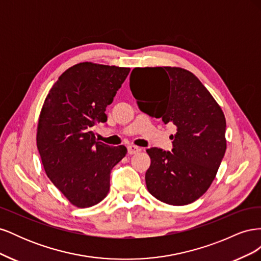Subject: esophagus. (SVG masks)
Here are the masks:
<instances>
[{"mask_svg": "<svg viewBox=\"0 0 261 261\" xmlns=\"http://www.w3.org/2000/svg\"><path fill=\"white\" fill-rule=\"evenodd\" d=\"M127 150H128V154H136L141 151V149L136 146H128Z\"/></svg>", "mask_w": 261, "mask_h": 261, "instance_id": "34e87169", "label": "esophagus"}]
</instances>
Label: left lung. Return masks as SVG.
Wrapping results in <instances>:
<instances>
[{
  "label": "left lung",
  "instance_id": "8db88e82",
  "mask_svg": "<svg viewBox=\"0 0 261 261\" xmlns=\"http://www.w3.org/2000/svg\"><path fill=\"white\" fill-rule=\"evenodd\" d=\"M129 87L141 111L176 127L172 152L147 149L148 192L172 206L194 202L208 191L225 153L222 109L198 78L181 67H135Z\"/></svg>",
  "mask_w": 261,
  "mask_h": 261
}]
</instances>
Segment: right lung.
<instances>
[{
    "label": "right lung",
    "mask_w": 261,
    "mask_h": 261,
    "mask_svg": "<svg viewBox=\"0 0 261 261\" xmlns=\"http://www.w3.org/2000/svg\"><path fill=\"white\" fill-rule=\"evenodd\" d=\"M129 70L78 63L59 77L44 100L37 148L46 175L77 208L92 207L106 198L111 171L127 153L124 146L96 140L93 126L108 120L106 108Z\"/></svg>",
    "instance_id": "right-lung-1"
}]
</instances>
